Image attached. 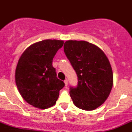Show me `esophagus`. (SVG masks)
<instances>
[{
  "mask_svg": "<svg viewBox=\"0 0 132 132\" xmlns=\"http://www.w3.org/2000/svg\"><path fill=\"white\" fill-rule=\"evenodd\" d=\"M64 83H65V86H68V84H69L68 80H67V79H66V80H64Z\"/></svg>",
  "mask_w": 132,
  "mask_h": 132,
  "instance_id": "esophagus-1",
  "label": "esophagus"
}]
</instances>
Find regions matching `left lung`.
Here are the masks:
<instances>
[{
  "instance_id": "left-lung-1",
  "label": "left lung",
  "mask_w": 132,
  "mask_h": 132,
  "mask_svg": "<svg viewBox=\"0 0 132 132\" xmlns=\"http://www.w3.org/2000/svg\"><path fill=\"white\" fill-rule=\"evenodd\" d=\"M64 52L78 76L76 87H70L74 104L87 111L101 106L110 95L113 76L111 65L99 47L85 41H67Z\"/></svg>"
}]
</instances>
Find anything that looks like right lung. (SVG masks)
Masks as SVG:
<instances>
[{
    "label": "right lung",
    "mask_w": 132,
    "mask_h": 132,
    "mask_svg": "<svg viewBox=\"0 0 132 132\" xmlns=\"http://www.w3.org/2000/svg\"><path fill=\"white\" fill-rule=\"evenodd\" d=\"M63 41L46 39L28 47L19 60L15 83L19 92L29 104L39 109L54 106L65 84L56 76L52 60Z\"/></svg>",
    "instance_id": "add662e5"
}]
</instances>
